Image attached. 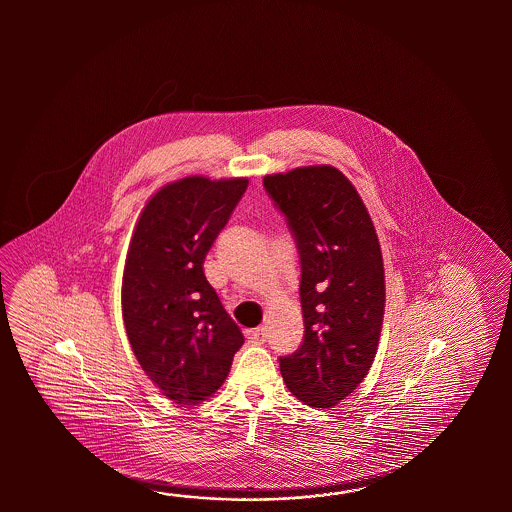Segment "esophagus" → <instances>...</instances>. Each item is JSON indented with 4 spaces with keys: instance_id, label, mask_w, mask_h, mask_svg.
Instances as JSON below:
<instances>
[{
    "instance_id": "esophagus-1",
    "label": "esophagus",
    "mask_w": 512,
    "mask_h": 512,
    "mask_svg": "<svg viewBox=\"0 0 512 512\" xmlns=\"http://www.w3.org/2000/svg\"><path fill=\"white\" fill-rule=\"evenodd\" d=\"M247 338L251 340L252 344H263L267 340V333H265V327H256L247 331Z\"/></svg>"
}]
</instances>
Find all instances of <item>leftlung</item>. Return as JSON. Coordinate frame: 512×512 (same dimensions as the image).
<instances>
[{"label": "left lung", "mask_w": 512, "mask_h": 512, "mask_svg": "<svg viewBox=\"0 0 512 512\" xmlns=\"http://www.w3.org/2000/svg\"><path fill=\"white\" fill-rule=\"evenodd\" d=\"M302 261V346L280 359L289 392L333 408L368 375L381 340L386 285L370 212L335 166H300L263 177Z\"/></svg>", "instance_id": "8db88e82"}]
</instances>
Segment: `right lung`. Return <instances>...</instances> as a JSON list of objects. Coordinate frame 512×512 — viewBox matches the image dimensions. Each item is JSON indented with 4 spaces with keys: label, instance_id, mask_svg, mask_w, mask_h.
Masks as SVG:
<instances>
[{
    "label": "right lung",
    "instance_id": "add662e5",
    "mask_svg": "<svg viewBox=\"0 0 512 512\" xmlns=\"http://www.w3.org/2000/svg\"><path fill=\"white\" fill-rule=\"evenodd\" d=\"M247 185V177L205 175L166 183L131 234L122 274L126 335L142 371L177 404L218 392L245 340L203 263Z\"/></svg>",
    "mask_w": 512,
    "mask_h": 512
}]
</instances>
